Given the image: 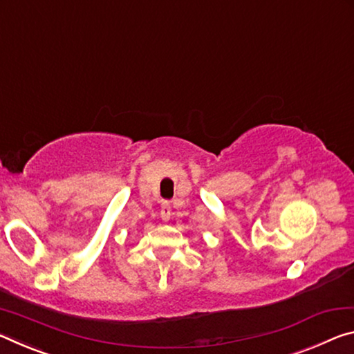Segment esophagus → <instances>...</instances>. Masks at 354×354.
<instances>
[{"label": "esophagus", "mask_w": 354, "mask_h": 354, "mask_svg": "<svg viewBox=\"0 0 354 354\" xmlns=\"http://www.w3.org/2000/svg\"><path fill=\"white\" fill-rule=\"evenodd\" d=\"M161 219H163L165 223H167L172 216V207H171V202H163L161 204Z\"/></svg>", "instance_id": "esophagus-1"}]
</instances>
